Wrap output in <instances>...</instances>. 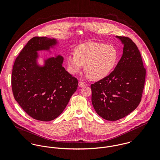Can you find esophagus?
<instances>
[{
    "label": "esophagus",
    "instance_id": "34e87169",
    "mask_svg": "<svg viewBox=\"0 0 160 160\" xmlns=\"http://www.w3.org/2000/svg\"><path fill=\"white\" fill-rule=\"evenodd\" d=\"M79 87H81V88H82V87H84V86H86V84L84 83V82H82V81H79Z\"/></svg>",
    "mask_w": 160,
    "mask_h": 160
}]
</instances>
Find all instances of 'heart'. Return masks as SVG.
<instances>
[{
  "mask_svg": "<svg viewBox=\"0 0 160 160\" xmlns=\"http://www.w3.org/2000/svg\"><path fill=\"white\" fill-rule=\"evenodd\" d=\"M75 55L67 58L72 74L79 71L84 65V71L92 80H100L107 76L114 68L118 53L113 46L105 43L88 42L77 46Z\"/></svg>",
  "mask_w": 160,
  "mask_h": 160,
  "instance_id": "obj_1",
  "label": "heart"
}]
</instances>
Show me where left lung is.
I'll list each match as a JSON object with an SVG mask.
<instances>
[{
  "instance_id": "8db88e82",
  "label": "left lung",
  "mask_w": 160,
  "mask_h": 160,
  "mask_svg": "<svg viewBox=\"0 0 160 160\" xmlns=\"http://www.w3.org/2000/svg\"><path fill=\"white\" fill-rule=\"evenodd\" d=\"M124 44L122 55L114 70L92 84V103L96 113L108 121L120 119L139 105L146 70L136 44L128 37L116 36Z\"/></svg>"
}]
</instances>
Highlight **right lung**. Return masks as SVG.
<instances>
[{"mask_svg": "<svg viewBox=\"0 0 160 160\" xmlns=\"http://www.w3.org/2000/svg\"><path fill=\"white\" fill-rule=\"evenodd\" d=\"M56 40L34 37L17 57L12 72V89L15 100L34 119L48 121L57 118L76 92L78 81L63 67L61 56L47 60L46 66L36 63V51L48 49Z\"/></svg>", "mask_w": 160, "mask_h": 160, "instance_id": "1", "label": "right lung"}]
</instances>
